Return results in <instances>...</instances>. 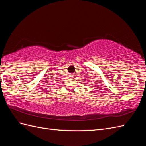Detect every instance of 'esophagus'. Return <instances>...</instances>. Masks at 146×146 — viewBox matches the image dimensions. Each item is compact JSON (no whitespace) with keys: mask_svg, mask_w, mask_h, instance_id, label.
<instances>
[{"mask_svg":"<svg viewBox=\"0 0 146 146\" xmlns=\"http://www.w3.org/2000/svg\"><path fill=\"white\" fill-rule=\"evenodd\" d=\"M70 77H74V76H73V75H72V74H70Z\"/></svg>","mask_w":146,"mask_h":146,"instance_id":"1","label":"esophagus"}]
</instances>
